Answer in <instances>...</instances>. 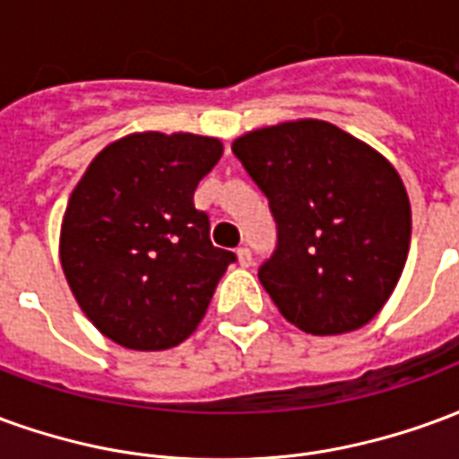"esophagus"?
<instances>
[{
  "label": "esophagus",
  "instance_id": "obj_1",
  "mask_svg": "<svg viewBox=\"0 0 459 459\" xmlns=\"http://www.w3.org/2000/svg\"><path fill=\"white\" fill-rule=\"evenodd\" d=\"M236 255H238V263H240V268H250L253 265V255H250V250L243 246V248L236 250Z\"/></svg>",
  "mask_w": 459,
  "mask_h": 459
}]
</instances>
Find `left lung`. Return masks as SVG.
<instances>
[{"instance_id": "left-lung-1", "label": "left lung", "mask_w": 459, "mask_h": 459, "mask_svg": "<svg viewBox=\"0 0 459 459\" xmlns=\"http://www.w3.org/2000/svg\"><path fill=\"white\" fill-rule=\"evenodd\" d=\"M230 150L278 223L258 278L282 317L319 337L371 322L411 246V201L394 164L325 120L246 132Z\"/></svg>"}]
</instances>
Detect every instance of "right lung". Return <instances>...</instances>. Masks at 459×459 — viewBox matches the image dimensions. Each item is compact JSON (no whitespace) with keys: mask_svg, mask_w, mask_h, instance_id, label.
Here are the masks:
<instances>
[{"mask_svg":"<svg viewBox=\"0 0 459 459\" xmlns=\"http://www.w3.org/2000/svg\"><path fill=\"white\" fill-rule=\"evenodd\" d=\"M223 154L216 137L134 132L110 142L65 206L61 265L100 334L134 351L181 344L236 255L209 238L194 191Z\"/></svg>","mask_w":459,"mask_h":459,"instance_id":"add662e5","label":"right lung"}]
</instances>
